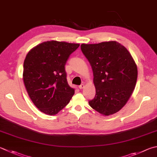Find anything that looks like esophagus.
Returning a JSON list of instances; mask_svg holds the SVG:
<instances>
[{"label":"esophagus","instance_id":"esophagus-1","mask_svg":"<svg viewBox=\"0 0 157 157\" xmlns=\"http://www.w3.org/2000/svg\"><path fill=\"white\" fill-rule=\"evenodd\" d=\"M85 87V85L84 84H81L80 85V86H79V88H80V89H83V88Z\"/></svg>","mask_w":157,"mask_h":157}]
</instances>
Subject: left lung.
Masks as SVG:
<instances>
[{
	"instance_id": "obj_1",
	"label": "left lung",
	"mask_w": 157,
	"mask_h": 157,
	"mask_svg": "<svg viewBox=\"0 0 157 157\" xmlns=\"http://www.w3.org/2000/svg\"><path fill=\"white\" fill-rule=\"evenodd\" d=\"M81 49L92 67L96 89L90 106L104 116L117 113L136 86L137 67L132 56L117 41L82 44Z\"/></svg>"
}]
</instances>
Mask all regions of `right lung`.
Returning a JSON list of instances; mask_svg holds the SVG:
<instances>
[{"label": "right lung", "instance_id": "add662e5", "mask_svg": "<svg viewBox=\"0 0 157 157\" xmlns=\"http://www.w3.org/2000/svg\"><path fill=\"white\" fill-rule=\"evenodd\" d=\"M79 44L44 42L27 54L23 81L33 104L42 113L55 115L69 103L75 94L67 82L65 64Z\"/></svg>", "mask_w": 157, "mask_h": 157}]
</instances>
